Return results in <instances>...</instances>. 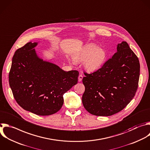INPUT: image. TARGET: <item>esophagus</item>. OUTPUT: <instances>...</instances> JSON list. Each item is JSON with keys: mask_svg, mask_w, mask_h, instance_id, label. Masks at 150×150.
Here are the masks:
<instances>
[{"mask_svg": "<svg viewBox=\"0 0 150 150\" xmlns=\"http://www.w3.org/2000/svg\"><path fill=\"white\" fill-rule=\"evenodd\" d=\"M82 78H83L82 75L80 74V75H79V76H78V81H79V82H81V81L82 80Z\"/></svg>", "mask_w": 150, "mask_h": 150, "instance_id": "esophagus-1", "label": "esophagus"}]
</instances>
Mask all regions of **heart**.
I'll list each match as a JSON object with an SVG mask.
<instances>
[{
    "label": "heart",
    "instance_id": "obj_1",
    "mask_svg": "<svg viewBox=\"0 0 150 150\" xmlns=\"http://www.w3.org/2000/svg\"><path fill=\"white\" fill-rule=\"evenodd\" d=\"M97 48L98 47L93 44L88 45L74 56V59L76 62L85 61L86 69L90 72L95 71L103 67L107 58L104 50Z\"/></svg>",
    "mask_w": 150,
    "mask_h": 150
}]
</instances>
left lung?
Instances as JSON below:
<instances>
[{
  "label": "left lung",
  "instance_id": "left-lung-1",
  "mask_svg": "<svg viewBox=\"0 0 150 150\" xmlns=\"http://www.w3.org/2000/svg\"><path fill=\"white\" fill-rule=\"evenodd\" d=\"M139 71L138 58L128 44L118 43L117 52L101 68L84 74V108L96 116H110L122 111L135 95Z\"/></svg>",
  "mask_w": 150,
  "mask_h": 150
}]
</instances>
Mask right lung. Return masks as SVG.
Masks as SVG:
<instances>
[{
    "mask_svg": "<svg viewBox=\"0 0 150 150\" xmlns=\"http://www.w3.org/2000/svg\"><path fill=\"white\" fill-rule=\"evenodd\" d=\"M37 45L28 42L16 50L9 74V85L22 108L38 115H50L60 110L63 95L77 83L79 72L64 71L43 61L33 49Z\"/></svg>",
    "mask_w": 150,
    "mask_h": 150,
    "instance_id": "add662e5",
    "label": "right lung"
}]
</instances>
